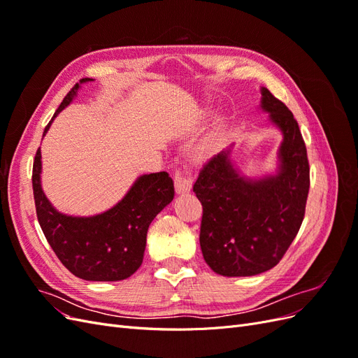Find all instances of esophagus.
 <instances>
[{
  "label": "esophagus",
  "instance_id": "1",
  "mask_svg": "<svg viewBox=\"0 0 358 358\" xmlns=\"http://www.w3.org/2000/svg\"><path fill=\"white\" fill-rule=\"evenodd\" d=\"M175 188H176L178 194H183V192L191 191L192 176H191V170L188 167L176 169V171H175Z\"/></svg>",
  "mask_w": 358,
  "mask_h": 358
}]
</instances>
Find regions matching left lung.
<instances>
[{
    "mask_svg": "<svg viewBox=\"0 0 358 358\" xmlns=\"http://www.w3.org/2000/svg\"><path fill=\"white\" fill-rule=\"evenodd\" d=\"M259 107L284 137L276 175L242 176L227 149L206 162L192 188L203 206L204 262L222 276H254L275 267L305 218L309 161L299 124L267 88Z\"/></svg>",
    "mask_w": 358,
    "mask_h": 358,
    "instance_id": "8db88e82",
    "label": "left lung"
}]
</instances>
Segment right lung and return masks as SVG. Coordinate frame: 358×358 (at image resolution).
I'll return each instance as SVG.
<instances>
[{
    "instance_id": "obj_1",
    "label": "right lung",
    "mask_w": 358,
    "mask_h": 358,
    "mask_svg": "<svg viewBox=\"0 0 358 358\" xmlns=\"http://www.w3.org/2000/svg\"><path fill=\"white\" fill-rule=\"evenodd\" d=\"M85 78L76 83L59 104L57 115L78 94ZM45 128V136L52 124ZM40 148L32 166V191L38 224L59 262L85 280H122L131 276L143 262L146 234L155 216L175 197L173 179L167 171L137 178L125 197L112 209L95 216H70L58 212L41 189Z\"/></svg>"
}]
</instances>
